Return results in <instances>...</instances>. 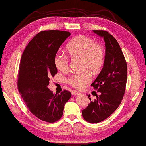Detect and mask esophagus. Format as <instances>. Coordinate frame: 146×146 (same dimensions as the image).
<instances>
[{"mask_svg": "<svg viewBox=\"0 0 146 146\" xmlns=\"http://www.w3.org/2000/svg\"><path fill=\"white\" fill-rule=\"evenodd\" d=\"M71 93H72L73 95H79V94H81L80 93H79V92H77L76 91H73L72 92H71Z\"/></svg>", "mask_w": 146, "mask_h": 146, "instance_id": "1", "label": "esophagus"}]
</instances>
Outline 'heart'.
<instances>
[{
	"label": "heart",
	"instance_id": "obj_1",
	"mask_svg": "<svg viewBox=\"0 0 146 146\" xmlns=\"http://www.w3.org/2000/svg\"><path fill=\"white\" fill-rule=\"evenodd\" d=\"M67 52L72 57L81 58L82 68L92 73H97L103 66L104 51L102 46L96 44L93 39L80 35L72 39L66 46ZM55 67L62 72L69 70L68 59L59 53L55 55L53 59ZM91 80L89 71L75 73L67 80L69 85L76 89H81Z\"/></svg>",
	"mask_w": 146,
	"mask_h": 146
}]
</instances>
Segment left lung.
Instances as JSON below:
<instances>
[{
    "instance_id": "1",
    "label": "left lung",
    "mask_w": 146,
    "mask_h": 146,
    "mask_svg": "<svg viewBox=\"0 0 146 146\" xmlns=\"http://www.w3.org/2000/svg\"><path fill=\"white\" fill-rule=\"evenodd\" d=\"M93 32L103 38L106 48L103 67L91 85L100 94L82 111L84 119L94 124L109 117L121 103L126 90L127 64L120 45L111 34L104 30Z\"/></svg>"
}]
</instances>
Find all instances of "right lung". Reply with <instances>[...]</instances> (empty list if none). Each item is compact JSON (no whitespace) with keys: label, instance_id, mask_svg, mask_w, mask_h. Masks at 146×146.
Wrapping results in <instances>:
<instances>
[{"label":"right lung","instance_id":"obj_1","mask_svg":"<svg viewBox=\"0 0 146 146\" xmlns=\"http://www.w3.org/2000/svg\"><path fill=\"white\" fill-rule=\"evenodd\" d=\"M70 35V32L61 30L38 33L21 57L18 91L30 111L47 122H55L61 118L65 104L71 96L70 92L65 90L59 94H54L48 87L50 78L57 73L53 63L55 55Z\"/></svg>","mask_w":146,"mask_h":146}]
</instances>
